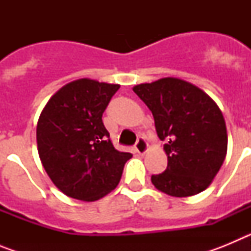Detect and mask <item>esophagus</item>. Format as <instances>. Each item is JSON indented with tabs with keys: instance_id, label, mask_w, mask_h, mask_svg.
Wrapping results in <instances>:
<instances>
[{
	"instance_id": "esophagus-1",
	"label": "esophagus",
	"mask_w": 251,
	"mask_h": 251,
	"mask_svg": "<svg viewBox=\"0 0 251 251\" xmlns=\"http://www.w3.org/2000/svg\"><path fill=\"white\" fill-rule=\"evenodd\" d=\"M134 148H136V151L139 153V154H145V153L148 151V145H147V142H146V139L142 138V137L137 139Z\"/></svg>"
}]
</instances>
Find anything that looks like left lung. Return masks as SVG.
I'll list each match as a JSON object with an SVG mask.
<instances>
[{"instance_id": "1", "label": "left lung", "mask_w": 251, "mask_h": 251, "mask_svg": "<svg viewBox=\"0 0 251 251\" xmlns=\"http://www.w3.org/2000/svg\"><path fill=\"white\" fill-rule=\"evenodd\" d=\"M152 112L157 134L167 141V168L152 175L159 191L174 197L200 194L212 182L227 151L220 108L203 90L177 77H162L133 88Z\"/></svg>"}]
</instances>
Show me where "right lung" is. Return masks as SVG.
Wrapping results in <instances>:
<instances>
[{
    "instance_id": "obj_1",
    "label": "right lung",
    "mask_w": 251,
    "mask_h": 251,
    "mask_svg": "<svg viewBox=\"0 0 251 251\" xmlns=\"http://www.w3.org/2000/svg\"><path fill=\"white\" fill-rule=\"evenodd\" d=\"M118 84L79 79L57 90L40 114L37 151L46 174L66 196L99 200L117 187L126 162L101 117Z\"/></svg>"
}]
</instances>
